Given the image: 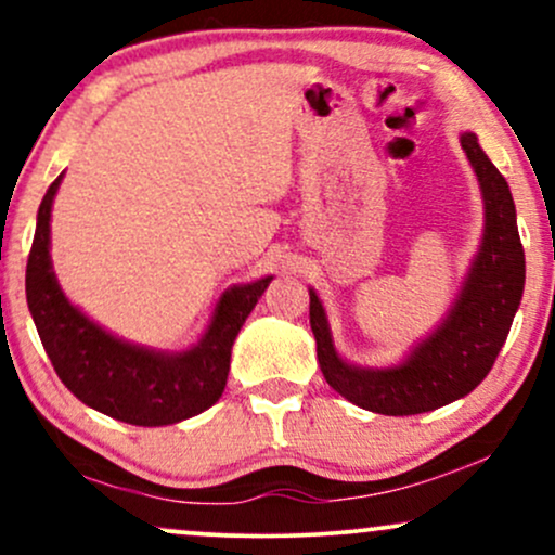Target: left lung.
Here are the masks:
<instances>
[{
	"instance_id": "obj_1",
	"label": "left lung",
	"mask_w": 555,
	"mask_h": 555,
	"mask_svg": "<svg viewBox=\"0 0 555 555\" xmlns=\"http://www.w3.org/2000/svg\"><path fill=\"white\" fill-rule=\"evenodd\" d=\"M462 149L486 197V234L454 310L399 367L362 371L336 358L326 315L310 292V328L326 384L344 399L378 415H420L462 399L490 373L525 289V247L517 211L501 171L482 154L473 132Z\"/></svg>"
}]
</instances>
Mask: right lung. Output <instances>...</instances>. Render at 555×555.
Here are the masks:
<instances>
[{"instance_id":"obj_1","label":"right lung","mask_w":555,"mask_h":555,"mask_svg":"<svg viewBox=\"0 0 555 555\" xmlns=\"http://www.w3.org/2000/svg\"><path fill=\"white\" fill-rule=\"evenodd\" d=\"M62 175L49 184L25 269V297L56 375L82 404L130 425L156 428L201 415L227 386L232 344L271 276L242 284L221 297L197 347L158 354L114 339L67 302L49 260V219Z\"/></svg>"}]
</instances>
